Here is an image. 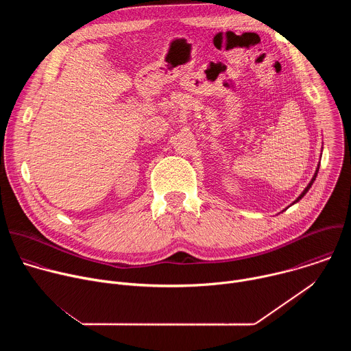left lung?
Masks as SVG:
<instances>
[{"instance_id":"8db88e82","label":"left lung","mask_w":351,"mask_h":351,"mask_svg":"<svg viewBox=\"0 0 351 351\" xmlns=\"http://www.w3.org/2000/svg\"><path fill=\"white\" fill-rule=\"evenodd\" d=\"M314 179H315V178H314ZM314 179H313V180H314ZM311 183H313V182H311ZM311 183H310V184H308V187H307V189H306V190H304V193H303V194H302V195H300V197H298V198H302V197H303V195H304V194H306V191H307V190H308V189H310V186H311Z\"/></svg>"}]
</instances>
